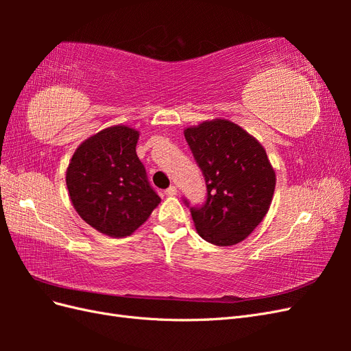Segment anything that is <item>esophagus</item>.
Segmentation results:
<instances>
[{
	"instance_id": "1",
	"label": "esophagus",
	"mask_w": 351,
	"mask_h": 351,
	"mask_svg": "<svg viewBox=\"0 0 351 351\" xmlns=\"http://www.w3.org/2000/svg\"><path fill=\"white\" fill-rule=\"evenodd\" d=\"M165 195H167V196H176V195H177V187H176V186H169V187L165 190Z\"/></svg>"
}]
</instances>
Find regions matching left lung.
Segmentation results:
<instances>
[{
    "label": "left lung",
    "mask_w": 351,
    "mask_h": 351,
    "mask_svg": "<svg viewBox=\"0 0 351 351\" xmlns=\"http://www.w3.org/2000/svg\"><path fill=\"white\" fill-rule=\"evenodd\" d=\"M184 137L208 189L205 205L190 208L197 234L217 246L243 241L268 214L274 197L277 178L267 151L226 119L187 127Z\"/></svg>",
    "instance_id": "8db88e82"
}]
</instances>
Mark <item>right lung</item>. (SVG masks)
I'll return each mask as SVG.
<instances>
[{
  "instance_id": "add662e5",
  "label": "right lung",
  "mask_w": 351,
  "mask_h": 351,
  "mask_svg": "<svg viewBox=\"0 0 351 351\" xmlns=\"http://www.w3.org/2000/svg\"><path fill=\"white\" fill-rule=\"evenodd\" d=\"M139 130L111 125L88 137L66 173L71 204L90 227L112 239L130 236L151 217L159 197L137 158Z\"/></svg>"
}]
</instances>
